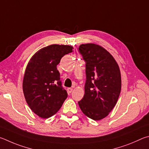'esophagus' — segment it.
<instances>
[{"label":"esophagus","mask_w":149,"mask_h":149,"mask_svg":"<svg viewBox=\"0 0 149 149\" xmlns=\"http://www.w3.org/2000/svg\"><path fill=\"white\" fill-rule=\"evenodd\" d=\"M72 88H67V92L68 93H70L72 92Z\"/></svg>","instance_id":"34e87169"}]
</instances>
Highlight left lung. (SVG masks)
Masks as SVG:
<instances>
[{
    "instance_id": "left-lung-1",
    "label": "left lung",
    "mask_w": 149,
    "mask_h": 149,
    "mask_svg": "<svg viewBox=\"0 0 149 149\" xmlns=\"http://www.w3.org/2000/svg\"><path fill=\"white\" fill-rule=\"evenodd\" d=\"M80 54L86 62L85 93L79 101L86 116L94 120L105 118L113 110L121 91V74L113 56L102 46L80 44Z\"/></svg>"
}]
</instances>
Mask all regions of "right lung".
<instances>
[{"label": "right lung", "instance_id": "obj_1", "mask_svg": "<svg viewBox=\"0 0 149 149\" xmlns=\"http://www.w3.org/2000/svg\"><path fill=\"white\" fill-rule=\"evenodd\" d=\"M72 49L71 46L52 44L39 49L28 63L23 80V93L30 109L41 118L53 116L67 97L57 65Z\"/></svg>", "mask_w": 149, "mask_h": 149}]
</instances>
